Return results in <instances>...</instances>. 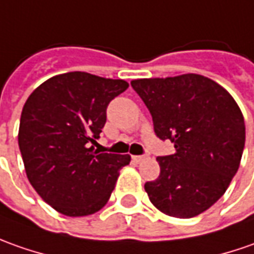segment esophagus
Returning a JSON list of instances; mask_svg holds the SVG:
<instances>
[{"mask_svg": "<svg viewBox=\"0 0 254 254\" xmlns=\"http://www.w3.org/2000/svg\"><path fill=\"white\" fill-rule=\"evenodd\" d=\"M145 159H148V155H135V156H132V161L137 163L144 162Z\"/></svg>", "mask_w": 254, "mask_h": 254, "instance_id": "obj_1", "label": "esophagus"}]
</instances>
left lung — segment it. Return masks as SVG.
Segmentation results:
<instances>
[{
	"instance_id": "8db88e82",
	"label": "left lung",
	"mask_w": 254,
	"mask_h": 254,
	"mask_svg": "<svg viewBox=\"0 0 254 254\" xmlns=\"http://www.w3.org/2000/svg\"><path fill=\"white\" fill-rule=\"evenodd\" d=\"M152 116L154 131L176 152L158 156L159 178L145 183L163 214L191 218L226 191L245 148L242 112L228 92L197 74L131 81Z\"/></svg>"
}]
</instances>
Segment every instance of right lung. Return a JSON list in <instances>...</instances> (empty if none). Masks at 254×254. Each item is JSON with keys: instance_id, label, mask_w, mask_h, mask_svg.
Listing matches in <instances>:
<instances>
[{"instance_id": "add662e5", "label": "right lung", "mask_w": 254, "mask_h": 254, "mask_svg": "<svg viewBox=\"0 0 254 254\" xmlns=\"http://www.w3.org/2000/svg\"><path fill=\"white\" fill-rule=\"evenodd\" d=\"M128 83L88 72L56 75L37 86L20 115L18 142L30 185L68 217L105 207L130 155L95 151L109 103Z\"/></svg>"}]
</instances>
